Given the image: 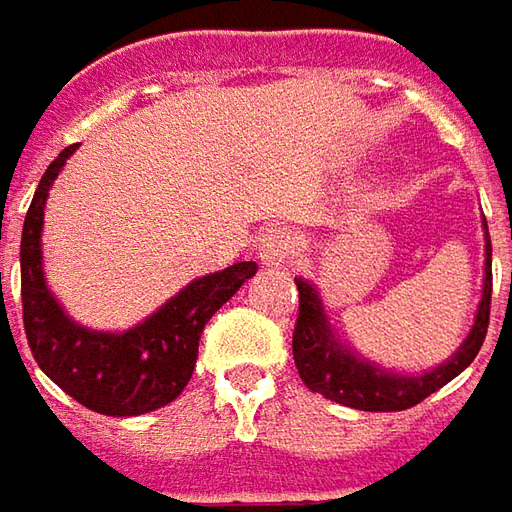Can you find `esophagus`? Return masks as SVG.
Instances as JSON below:
<instances>
[{
    "label": "esophagus",
    "instance_id": "34e87169",
    "mask_svg": "<svg viewBox=\"0 0 512 512\" xmlns=\"http://www.w3.org/2000/svg\"><path fill=\"white\" fill-rule=\"evenodd\" d=\"M299 247V236L290 227H270L259 239V259L265 267H282Z\"/></svg>",
    "mask_w": 512,
    "mask_h": 512
}]
</instances>
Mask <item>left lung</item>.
<instances>
[{
    "label": "left lung",
    "mask_w": 512,
    "mask_h": 512,
    "mask_svg": "<svg viewBox=\"0 0 512 512\" xmlns=\"http://www.w3.org/2000/svg\"><path fill=\"white\" fill-rule=\"evenodd\" d=\"M490 265H493V247H490V236H487L484 293L473 330L467 333V339L450 362L439 364L436 370H430L424 376L387 373L382 367L353 356L327 325L319 293L313 290V285L296 279L299 316H296V327H293V359H296L299 376L307 384V390L322 393L330 402L353 407V410H367V413H396V410H407L413 404L424 402L430 393H436L450 379H456L482 350L487 325H490V293H493V267Z\"/></svg>",
    "instance_id": "obj_1"
}]
</instances>
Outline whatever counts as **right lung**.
Returning <instances> with one entry per match:
<instances>
[{"label":"right lung","instance_id":"add662e5","mask_svg":"<svg viewBox=\"0 0 512 512\" xmlns=\"http://www.w3.org/2000/svg\"><path fill=\"white\" fill-rule=\"evenodd\" d=\"M73 150L76 145L62 150L48 165L22 227L25 336L36 364L76 402L102 416H142L165 407L185 390L207 319L256 273V262H236L222 273L190 282L128 333H96L70 322L45 285L42 219L50 185Z\"/></svg>","mask_w":512,"mask_h":512}]
</instances>
